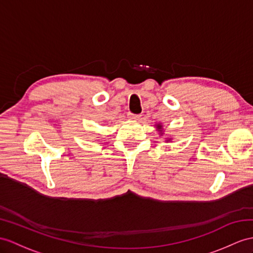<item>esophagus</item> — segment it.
I'll return each mask as SVG.
<instances>
[{
	"instance_id": "esophagus-1",
	"label": "esophagus",
	"mask_w": 253,
	"mask_h": 253,
	"mask_svg": "<svg viewBox=\"0 0 253 253\" xmlns=\"http://www.w3.org/2000/svg\"><path fill=\"white\" fill-rule=\"evenodd\" d=\"M141 117V115H136V114H132V113H128V118L132 119V120H138Z\"/></svg>"
}]
</instances>
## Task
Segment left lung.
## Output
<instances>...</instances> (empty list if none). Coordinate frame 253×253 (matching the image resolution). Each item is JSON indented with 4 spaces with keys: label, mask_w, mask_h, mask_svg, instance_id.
I'll use <instances>...</instances> for the list:
<instances>
[{
    "label": "left lung",
    "mask_w": 253,
    "mask_h": 253,
    "mask_svg": "<svg viewBox=\"0 0 253 253\" xmlns=\"http://www.w3.org/2000/svg\"><path fill=\"white\" fill-rule=\"evenodd\" d=\"M158 128H161V126H158Z\"/></svg>",
    "instance_id": "1"
}]
</instances>
